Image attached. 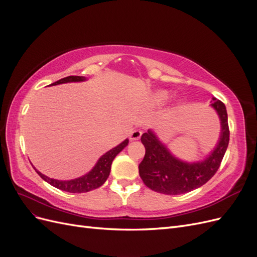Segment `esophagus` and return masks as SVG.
Wrapping results in <instances>:
<instances>
[{
    "label": "esophagus",
    "mask_w": 257,
    "mask_h": 257,
    "mask_svg": "<svg viewBox=\"0 0 257 257\" xmlns=\"http://www.w3.org/2000/svg\"><path fill=\"white\" fill-rule=\"evenodd\" d=\"M142 131L139 130H134L133 132H131L130 134V139L131 141H138V139H141L142 137Z\"/></svg>",
    "instance_id": "1"
}]
</instances>
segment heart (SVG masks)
Segmentation results:
<instances>
[{
    "instance_id": "obj_1",
    "label": "heart",
    "mask_w": 257,
    "mask_h": 257,
    "mask_svg": "<svg viewBox=\"0 0 257 257\" xmlns=\"http://www.w3.org/2000/svg\"><path fill=\"white\" fill-rule=\"evenodd\" d=\"M169 98V93L165 90H159L154 93V100L158 104H163L167 102Z\"/></svg>"
}]
</instances>
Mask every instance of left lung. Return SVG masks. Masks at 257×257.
<instances>
[{
    "label": "left lung",
    "mask_w": 257,
    "mask_h": 257,
    "mask_svg": "<svg viewBox=\"0 0 257 257\" xmlns=\"http://www.w3.org/2000/svg\"><path fill=\"white\" fill-rule=\"evenodd\" d=\"M210 106L219 116L221 131L213 150L203 160H181L170 151L153 130L149 128L143 134L142 143L146 154L138 169L148 188L166 195H180L200 188L214 176L228 147L229 130L225 105L219 99H213Z\"/></svg>",
    "instance_id": "left-lung-1"
}]
</instances>
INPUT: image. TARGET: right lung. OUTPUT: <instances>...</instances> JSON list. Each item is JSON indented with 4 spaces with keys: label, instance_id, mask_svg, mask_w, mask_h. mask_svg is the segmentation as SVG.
Wrapping results in <instances>:
<instances>
[{
    "label": "right lung",
    "instance_id": "add662e5",
    "mask_svg": "<svg viewBox=\"0 0 257 257\" xmlns=\"http://www.w3.org/2000/svg\"><path fill=\"white\" fill-rule=\"evenodd\" d=\"M85 80L88 79L82 76H68V77H65V78H62L56 82H53L50 85H57V84L68 83V82H82ZM127 145H128V138L124 139V141L120 143L118 146H115L109 151L104 153L102 157L97 160L95 165L93 166V168L89 173L84 174L78 178L71 179V180H58V179L49 178L46 175L42 174L41 172H38L35 167L34 169L36 170V173L41 176L43 180L48 182L50 185L54 186V188H57L59 190L69 192V193L90 192L92 190L99 188V186H102L105 183L107 178L109 177L112 161Z\"/></svg>",
    "mask_w": 257,
    "mask_h": 257
}]
</instances>
